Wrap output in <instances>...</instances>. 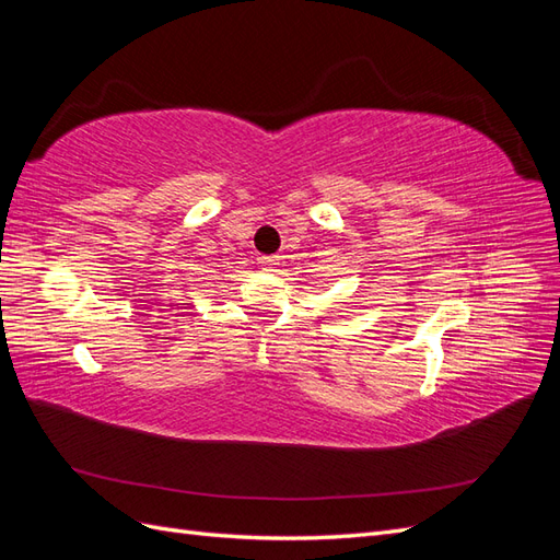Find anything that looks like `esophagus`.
Returning a JSON list of instances; mask_svg holds the SVG:
<instances>
[{
	"mask_svg": "<svg viewBox=\"0 0 560 560\" xmlns=\"http://www.w3.org/2000/svg\"><path fill=\"white\" fill-rule=\"evenodd\" d=\"M259 264L266 268V270H276L280 266V257H261Z\"/></svg>",
	"mask_w": 560,
	"mask_h": 560,
	"instance_id": "34e87169",
	"label": "esophagus"
}]
</instances>
